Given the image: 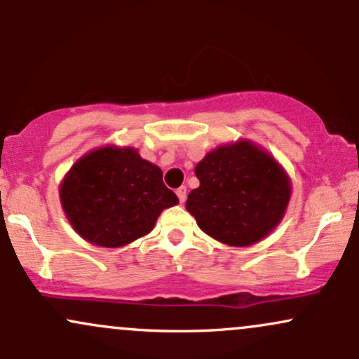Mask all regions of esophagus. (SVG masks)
I'll return each mask as SVG.
<instances>
[{
	"instance_id": "obj_1",
	"label": "esophagus",
	"mask_w": 359,
	"mask_h": 359,
	"mask_svg": "<svg viewBox=\"0 0 359 359\" xmlns=\"http://www.w3.org/2000/svg\"><path fill=\"white\" fill-rule=\"evenodd\" d=\"M175 194H177V197H179L180 204L185 203V199H187V189H185V185H182V187L177 189Z\"/></svg>"
}]
</instances>
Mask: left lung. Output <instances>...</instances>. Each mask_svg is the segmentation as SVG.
Returning <instances> with one entry per match:
<instances>
[{
    "instance_id": "8db88e82",
    "label": "left lung",
    "mask_w": 359,
    "mask_h": 359,
    "mask_svg": "<svg viewBox=\"0 0 359 359\" xmlns=\"http://www.w3.org/2000/svg\"><path fill=\"white\" fill-rule=\"evenodd\" d=\"M196 175L201 184L185 208L205 234L229 246L262 241L277 228L290 201L285 170L248 140L209 151Z\"/></svg>"
}]
</instances>
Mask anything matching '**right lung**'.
Wrapping results in <instances>:
<instances>
[{
	"label": "right lung",
	"instance_id": "obj_1",
	"mask_svg": "<svg viewBox=\"0 0 359 359\" xmlns=\"http://www.w3.org/2000/svg\"><path fill=\"white\" fill-rule=\"evenodd\" d=\"M162 175L135 148H96L62 180V209L86 241L119 248L150 233L160 212L179 203Z\"/></svg>",
	"mask_w": 359,
	"mask_h": 359
}]
</instances>
